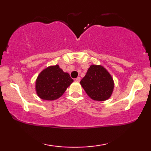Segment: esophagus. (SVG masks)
I'll use <instances>...</instances> for the list:
<instances>
[{
	"label": "esophagus",
	"mask_w": 151,
	"mask_h": 151,
	"mask_svg": "<svg viewBox=\"0 0 151 151\" xmlns=\"http://www.w3.org/2000/svg\"><path fill=\"white\" fill-rule=\"evenodd\" d=\"M75 81H76V82H80V81H81V77H79V76H78V77H77V78H76L75 79Z\"/></svg>",
	"instance_id": "1"
}]
</instances>
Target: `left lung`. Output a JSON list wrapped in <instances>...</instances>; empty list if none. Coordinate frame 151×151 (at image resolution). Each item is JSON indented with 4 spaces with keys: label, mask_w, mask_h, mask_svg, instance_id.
I'll return each mask as SVG.
<instances>
[{
    "label": "left lung",
    "mask_w": 151,
    "mask_h": 151,
    "mask_svg": "<svg viewBox=\"0 0 151 151\" xmlns=\"http://www.w3.org/2000/svg\"><path fill=\"white\" fill-rule=\"evenodd\" d=\"M80 83L88 96L97 101L109 99L114 89L113 78L101 65H91Z\"/></svg>",
    "instance_id": "1"
}]
</instances>
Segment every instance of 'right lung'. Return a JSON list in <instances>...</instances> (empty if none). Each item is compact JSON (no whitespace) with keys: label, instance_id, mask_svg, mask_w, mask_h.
<instances>
[{"label":"right lung","instance_id":"right-lung-1","mask_svg":"<svg viewBox=\"0 0 151 151\" xmlns=\"http://www.w3.org/2000/svg\"><path fill=\"white\" fill-rule=\"evenodd\" d=\"M73 82L69 74L64 72L58 65L50 66L38 76L35 88L42 100L53 101L62 96Z\"/></svg>","mask_w":151,"mask_h":151}]
</instances>
